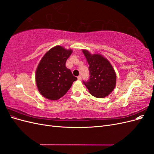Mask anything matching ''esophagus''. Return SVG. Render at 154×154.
Listing matches in <instances>:
<instances>
[{
    "instance_id": "1",
    "label": "esophagus",
    "mask_w": 154,
    "mask_h": 154,
    "mask_svg": "<svg viewBox=\"0 0 154 154\" xmlns=\"http://www.w3.org/2000/svg\"><path fill=\"white\" fill-rule=\"evenodd\" d=\"M78 80H82V76H78Z\"/></svg>"
}]
</instances>
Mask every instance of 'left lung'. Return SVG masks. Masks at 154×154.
Instances as JSON below:
<instances>
[{
    "mask_svg": "<svg viewBox=\"0 0 154 154\" xmlns=\"http://www.w3.org/2000/svg\"><path fill=\"white\" fill-rule=\"evenodd\" d=\"M83 53L89 65L90 78L83 82L91 94L103 98L110 94L116 84V74L109 60L100 54H91L87 50Z\"/></svg>",
    "mask_w": 154,
    "mask_h": 154,
    "instance_id": "left-lung-1",
    "label": "left lung"
}]
</instances>
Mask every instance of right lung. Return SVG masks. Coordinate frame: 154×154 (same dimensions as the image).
Here are the masks:
<instances>
[{"label":"right lung","mask_w":154,"mask_h":154,"mask_svg":"<svg viewBox=\"0 0 154 154\" xmlns=\"http://www.w3.org/2000/svg\"><path fill=\"white\" fill-rule=\"evenodd\" d=\"M72 53L60 45L49 49L41 59L36 70V83L40 94L49 100L63 96L77 78L66 66Z\"/></svg>","instance_id":"obj_1"}]
</instances>
